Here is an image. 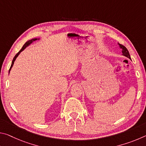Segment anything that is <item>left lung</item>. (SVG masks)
I'll return each instance as SVG.
<instances>
[{"label":"left lung","instance_id":"8db88e82","mask_svg":"<svg viewBox=\"0 0 146 146\" xmlns=\"http://www.w3.org/2000/svg\"><path fill=\"white\" fill-rule=\"evenodd\" d=\"M118 46H119V48L122 49V55L126 56V57L129 58V59H131V57H130V55H129V51H128V50L127 49V48H125V46H123V45H122V44H120L119 43H118Z\"/></svg>","mask_w":146,"mask_h":146}]
</instances>
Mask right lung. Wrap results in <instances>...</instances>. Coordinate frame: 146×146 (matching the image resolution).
I'll return each mask as SVG.
<instances>
[{"instance_id": "1", "label": "right lung", "mask_w": 146, "mask_h": 146, "mask_svg": "<svg viewBox=\"0 0 146 146\" xmlns=\"http://www.w3.org/2000/svg\"><path fill=\"white\" fill-rule=\"evenodd\" d=\"M40 38H33V39H31V40H28V41H27L24 44V46H23V48H22V49H21V50H20L18 53H17V54H16V55L14 56V58H13V60H12V62H11V67H10V69H9V72H10V71H11V68H12V67H13V64H14V62H15V60H16V58H17V56H18L19 55V54L21 53L22 51H24V49H25L28 46H29V45H30L31 44H32L33 42H35V41H36V40H40Z\"/></svg>"}]
</instances>
